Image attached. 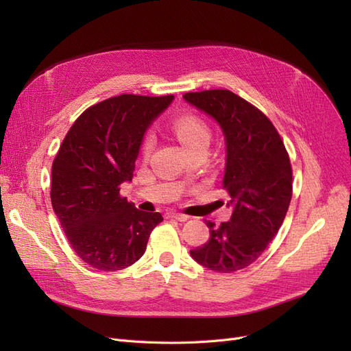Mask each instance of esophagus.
Here are the masks:
<instances>
[{"label": "esophagus", "instance_id": "1", "mask_svg": "<svg viewBox=\"0 0 351 351\" xmlns=\"http://www.w3.org/2000/svg\"><path fill=\"white\" fill-rule=\"evenodd\" d=\"M168 218L177 219V221H180V222H184V221L189 219L187 215H184V214H177V212H171V214H168Z\"/></svg>", "mask_w": 351, "mask_h": 351}]
</instances>
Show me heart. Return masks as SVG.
I'll return each mask as SVG.
<instances>
[{
	"label": "heart",
	"instance_id": "heart-1",
	"mask_svg": "<svg viewBox=\"0 0 351 351\" xmlns=\"http://www.w3.org/2000/svg\"><path fill=\"white\" fill-rule=\"evenodd\" d=\"M173 132L177 139L182 142L189 152H192L197 147L208 146L210 139V129L205 120H202L196 114H182L177 115L171 123ZM142 155L147 156L152 151V137L146 134L142 141Z\"/></svg>",
	"mask_w": 351,
	"mask_h": 351
}]
</instances>
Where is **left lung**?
I'll return each mask as SVG.
<instances>
[{"label": "left lung", "instance_id": "8db88e82", "mask_svg": "<svg viewBox=\"0 0 351 351\" xmlns=\"http://www.w3.org/2000/svg\"><path fill=\"white\" fill-rule=\"evenodd\" d=\"M184 99L219 123L227 142L222 189L232 214L209 240L190 250L204 267L222 274L247 268L277 236L293 196V169L280 133L259 108L227 89L189 92Z\"/></svg>", "mask_w": 351, "mask_h": 351}]
</instances>
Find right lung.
<instances>
[{
    "label": "right lung",
    "mask_w": 351,
    "mask_h": 351,
    "mask_svg": "<svg viewBox=\"0 0 351 351\" xmlns=\"http://www.w3.org/2000/svg\"><path fill=\"white\" fill-rule=\"evenodd\" d=\"M173 95L124 93L92 105L73 123L52 162L51 204L73 250L99 271L139 261L159 212L136 209L120 195L132 182L143 134Z\"/></svg>",
    "instance_id": "right-lung-1"
}]
</instances>
